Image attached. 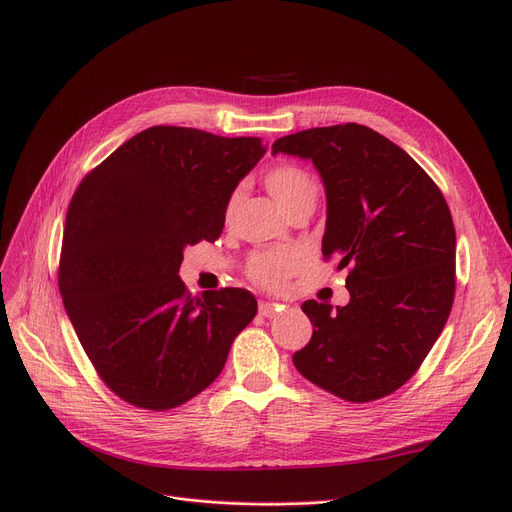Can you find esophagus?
Listing matches in <instances>:
<instances>
[{"label":"esophagus","mask_w":512,"mask_h":512,"mask_svg":"<svg viewBox=\"0 0 512 512\" xmlns=\"http://www.w3.org/2000/svg\"><path fill=\"white\" fill-rule=\"evenodd\" d=\"M280 309H282V307L276 305V303H265V301L259 303V315H263V317H276V313H278Z\"/></svg>","instance_id":"1"}]
</instances>
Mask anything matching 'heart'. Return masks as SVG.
<instances>
[{
	"instance_id": "1",
	"label": "heart",
	"mask_w": 512,
	"mask_h": 512,
	"mask_svg": "<svg viewBox=\"0 0 512 512\" xmlns=\"http://www.w3.org/2000/svg\"><path fill=\"white\" fill-rule=\"evenodd\" d=\"M267 191L290 213L307 201L317 199L315 178L297 164L274 166L263 178ZM240 191H232L224 203V222L230 224L238 209ZM303 255L297 249H261L251 253L247 261V278L263 290H282L299 272Z\"/></svg>"
}]
</instances>
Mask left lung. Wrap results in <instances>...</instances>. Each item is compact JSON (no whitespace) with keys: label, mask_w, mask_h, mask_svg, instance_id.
Returning a JSON list of instances; mask_svg holds the SVG:
<instances>
[{"label":"left lung","mask_w":512,"mask_h":512,"mask_svg":"<svg viewBox=\"0 0 512 512\" xmlns=\"http://www.w3.org/2000/svg\"><path fill=\"white\" fill-rule=\"evenodd\" d=\"M274 153L309 157L326 184L321 251L348 267L344 307L305 301L303 378L348 402L396 392L421 367L452 309L456 234L438 184L398 145L348 122L288 134Z\"/></svg>","instance_id":"left-lung-1"}]
</instances>
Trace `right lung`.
<instances>
[{
    "label": "right lung",
    "mask_w": 512,
    "mask_h": 512,
    "mask_svg": "<svg viewBox=\"0 0 512 512\" xmlns=\"http://www.w3.org/2000/svg\"><path fill=\"white\" fill-rule=\"evenodd\" d=\"M263 153L259 137L151 126L74 191L60 294L101 382L128 405L168 411L203 392L255 317L249 290L193 297L178 270L186 245L220 238L228 195Z\"/></svg>",
    "instance_id": "obj_1"
}]
</instances>
